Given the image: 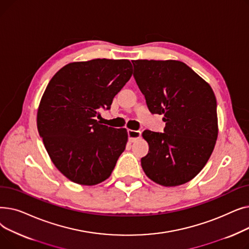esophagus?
<instances>
[{"label":"esophagus","mask_w":249,"mask_h":249,"mask_svg":"<svg viewBox=\"0 0 249 249\" xmlns=\"http://www.w3.org/2000/svg\"><path fill=\"white\" fill-rule=\"evenodd\" d=\"M127 133L130 142H135L141 136V131H139V130H128Z\"/></svg>","instance_id":"1"}]
</instances>
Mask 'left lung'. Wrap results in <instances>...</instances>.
I'll list each match as a JSON object with an SVG mask.
<instances>
[{"instance_id": "obj_1", "label": "left lung", "mask_w": 249, "mask_h": 249, "mask_svg": "<svg viewBox=\"0 0 249 249\" xmlns=\"http://www.w3.org/2000/svg\"><path fill=\"white\" fill-rule=\"evenodd\" d=\"M134 78L152 114L163 115V133L142 136L149 145L141 159L145 175L164 187L190 181L206 165L218 136L212 88L178 60H133Z\"/></svg>"}]
</instances>
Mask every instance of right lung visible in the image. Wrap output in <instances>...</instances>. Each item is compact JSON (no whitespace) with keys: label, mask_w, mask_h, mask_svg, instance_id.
I'll use <instances>...</instances> for the list:
<instances>
[{"label":"right lung","mask_w":249,"mask_h":249,"mask_svg":"<svg viewBox=\"0 0 249 249\" xmlns=\"http://www.w3.org/2000/svg\"><path fill=\"white\" fill-rule=\"evenodd\" d=\"M132 75L128 59L97 58L64 65L51 78L37 112V128L52 162L73 182L107 179L128 139L125 128L96 120Z\"/></svg>","instance_id":"obj_1"}]
</instances>
